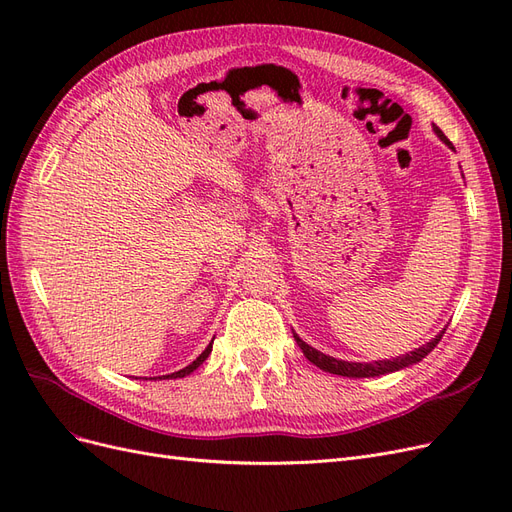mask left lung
<instances>
[{"label": "left lung", "instance_id": "obj_1", "mask_svg": "<svg viewBox=\"0 0 512 512\" xmlns=\"http://www.w3.org/2000/svg\"><path fill=\"white\" fill-rule=\"evenodd\" d=\"M433 130H436V134L442 138V141H444L448 147L453 149V143L448 141V138L444 136V132H442L438 126H433ZM444 331H446V329H444ZM444 331H442V333H438V335L433 337L431 342H427L425 346H421V348H414V350H412V352H408V354H401V356H397V359H391V361H374V363H348V361L333 359V356L322 354V352H318L316 348H312L309 344H305L303 339H301L297 333H292V335H294V339H297L299 348L303 350L305 359H307L309 363H314L316 367H320V369H324V371H329V374H335V376H346V378H374V376L391 374V371L404 369V367H410V365H414V363H418V361H423L425 356H427L433 348L438 346V342L442 339Z\"/></svg>", "mask_w": 512, "mask_h": 512}]
</instances>
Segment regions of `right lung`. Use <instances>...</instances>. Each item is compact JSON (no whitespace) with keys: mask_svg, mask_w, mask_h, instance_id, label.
<instances>
[{"mask_svg":"<svg viewBox=\"0 0 512 512\" xmlns=\"http://www.w3.org/2000/svg\"><path fill=\"white\" fill-rule=\"evenodd\" d=\"M213 344V342H211ZM211 344L203 350V354L198 356V359L194 361V363H190L188 367H183V369H179V371H175V374H170V376H164V378H183V376H188V374H192V371L198 367V365H203V361H207V356L211 354Z\"/></svg>","mask_w":512,"mask_h":512,"instance_id":"add662e5","label":"right lung"}]
</instances>
